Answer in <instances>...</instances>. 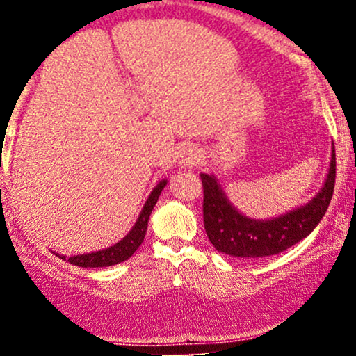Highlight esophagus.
<instances>
[{"label": "esophagus", "instance_id": "obj_1", "mask_svg": "<svg viewBox=\"0 0 356 356\" xmlns=\"http://www.w3.org/2000/svg\"><path fill=\"white\" fill-rule=\"evenodd\" d=\"M195 164H197V154L192 152V150H189V152H184V155H182V165L194 167Z\"/></svg>", "mask_w": 356, "mask_h": 356}]
</instances>
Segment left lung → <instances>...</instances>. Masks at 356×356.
Segmentation results:
<instances>
[{
	"label": "left lung",
	"mask_w": 356,
	"mask_h": 356,
	"mask_svg": "<svg viewBox=\"0 0 356 356\" xmlns=\"http://www.w3.org/2000/svg\"><path fill=\"white\" fill-rule=\"evenodd\" d=\"M337 177V155H332L330 172L316 197L306 206L271 220H252L241 216L226 199L212 175L201 174L202 218L209 241L222 254L236 257H264L280 254L295 246L323 219L333 197Z\"/></svg>",
	"instance_id": "obj_1"
}]
</instances>
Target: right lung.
<instances>
[{"label":"right lung","mask_w":356,"mask_h":356,"mask_svg":"<svg viewBox=\"0 0 356 356\" xmlns=\"http://www.w3.org/2000/svg\"><path fill=\"white\" fill-rule=\"evenodd\" d=\"M165 184L167 181H162L161 184H157V187H155L152 192H150L144 209H142L140 216H138L136 226L132 227V231H130L124 239L118 241L117 244H113V246H110L107 249H102V251L90 252V254H80V256H72V257L58 256V257H61V259H67L68 263L73 264V266H80V268H105V266H113V264H118V263H124L125 259H129V257L137 251L138 246L142 244V241H144L150 212H152L155 202H157L159 195H161V192L165 187Z\"/></svg>","instance_id":"obj_1"}]
</instances>
